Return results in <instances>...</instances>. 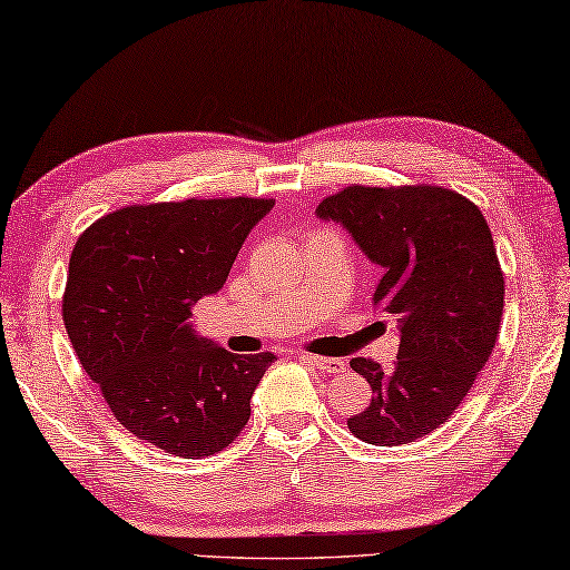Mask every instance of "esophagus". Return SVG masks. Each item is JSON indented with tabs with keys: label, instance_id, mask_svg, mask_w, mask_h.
<instances>
[{
	"label": "esophagus",
	"instance_id": "esophagus-1",
	"mask_svg": "<svg viewBox=\"0 0 570 570\" xmlns=\"http://www.w3.org/2000/svg\"><path fill=\"white\" fill-rule=\"evenodd\" d=\"M305 361H311L315 368H321L325 373H343L346 371V361L343 358H325V356H307Z\"/></svg>",
	"mask_w": 570,
	"mask_h": 570
}]
</instances>
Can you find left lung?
I'll return each mask as SVG.
<instances>
[{
	"mask_svg": "<svg viewBox=\"0 0 570 570\" xmlns=\"http://www.w3.org/2000/svg\"><path fill=\"white\" fill-rule=\"evenodd\" d=\"M315 214L341 224L384 269L373 305L399 331L391 368L351 361L373 396L348 429L376 446L422 440L462 404L495 348L505 277L488 222L440 186H346Z\"/></svg>",
	"mask_w": 570,
	"mask_h": 570,
	"instance_id": "obj_1",
	"label": "left lung"
}]
</instances>
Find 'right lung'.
<instances>
[{
    "mask_svg": "<svg viewBox=\"0 0 570 570\" xmlns=\"http://www.w3.org/2000/svg\"><path fill=\"white\" fill-rule=\"evenodd\" d=\"M273 199L126 207L82 232L62 318L82 368L138 440L199 460L235 442L273 353L239 356L194 331L191 307L219 293Z\"/></svg>",
    "mask_w": 570,
    "mask_h": 570,
    "instance_id": "add662e5",
    "label": "right lung"
}]
</instances>
